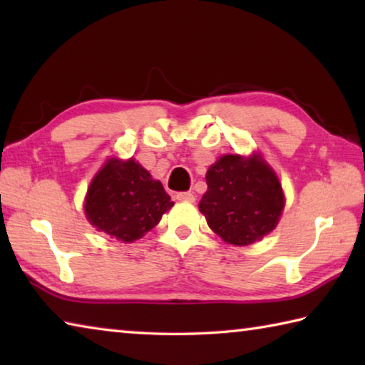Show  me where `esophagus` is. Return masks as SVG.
<instances>
[{
	"mask_svg": "<svg viewBox=\"0 0 365 365\" xmlns=\"http://www.w3.org/2000/svg\"><path fill=\"white\" fill-rule=\"evenodd\" d=\"M177 200L178 201H185V202H195V195L191 193V191H183V193H178L177 195Z\"/></svg>",
	"mask_w": 365,
	"mask_h": 365,
	"instance_id": "obj_1",
	"label": "esophagus"
}]
</instances>
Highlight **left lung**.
Masks as SVG:
<instances>
[{
    "label": "left lung",
    "instance_id": "8db88e82",
    "mask_svg": "<svg viewBox=\"0 0 365 365\" xmlns=\"http://www.w3.org/2000/svg\"><path fill=\"white\" fill-rule=\"evenodd\" d=\"M206 183L200 211L224 242L246 246L277 227L285 196L275 172L261 156L225 154L209 168Z\"/></svg>",
    "mask_w": 365,
    "mask_h": 365
}]
</instances>
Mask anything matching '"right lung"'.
<instances>
[{"label": "right lung", "mask_w": 365, "mask_h": 365, "mask_svg": "<svg viewBox=\"0 0 365 365\" xmlns=\"http://www.w3.org/2000/svg\"><path fill=\"white\" fill-rule=\"evenodd\" d=\"M172 206L160 182L153 180L135 159H109L85 197V214L91 225L125 243L156 227Z\"/></svg>", "instance_id": "right-lung-1"}]
</instances>
